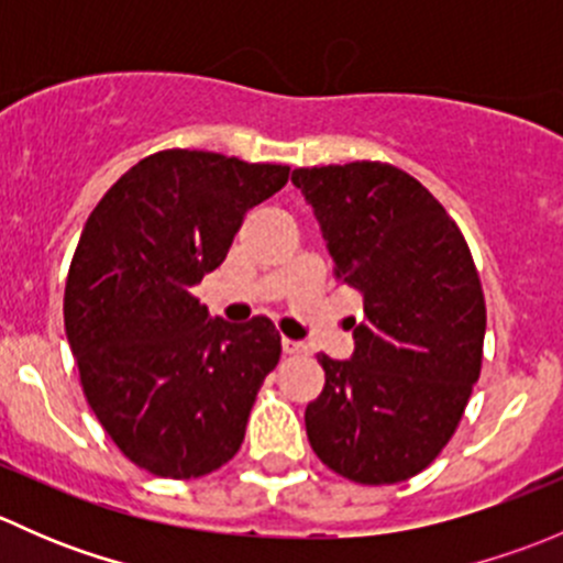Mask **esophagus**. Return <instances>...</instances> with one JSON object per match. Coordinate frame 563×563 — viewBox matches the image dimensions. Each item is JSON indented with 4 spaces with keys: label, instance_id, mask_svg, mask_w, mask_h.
<instances>
[{
    "label": "esophagus",
    "instance_id": "esophagus-1",
    "mask_svg": "<svg viewBox=\"0 0 563 563\" xmlns=\"http://www.w3.org/2000/svg\"><path fill=\"white\" fill-rule=\"evenodd\" d=\"M308 351V345L299 343V340H291V338H283V354L288 356H297V354H305Z\"/></svg>",
    "mask_w": 563,
    "mask_h": 563
}]
</instances>
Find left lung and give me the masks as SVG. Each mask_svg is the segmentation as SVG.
<instances>
[{
  "label": "left lung",
  "instance_id": "obj_1",
  "mask_svg": "<svg viewBox=\"0 0 563 563\" xmlns=\"http://www.w3.org/2000/svg\"><path fill=\"white\" fill-rule=\"evenodd\" d=\"M334 275L365 297L354 354H318L323 391L305 408L313 452L360 485L428 468L479 378L485 297L463 234L413 176L389 163L297 168Z\"/></svg>",
  "mask_w": 563,
  "mask_h": 563
}]
</instances>
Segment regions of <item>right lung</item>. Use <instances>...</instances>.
Returning a JSON list of instances; mask_svg holds the SVG:
<instances>
[{
  "instance_id": "obj_1",
  "label": "right lung",
  "mask_w": 563,
  "mask_h": 563,
  "mask_svg": "<svg viewBox=\"0 0 563 563\" xmlns=\"http://www.w3.org/2000/svg\"><path fill=\"white\" fill-rule=\"evenodd\" d=\"M286 181L288 166L166 150L119 176L84 225L67 343L95 417L150 474L196 479L240 452L280 334L264 316L212 318L190 288L223 264L247 209Z\"/></svg>"
}]
</instances>
